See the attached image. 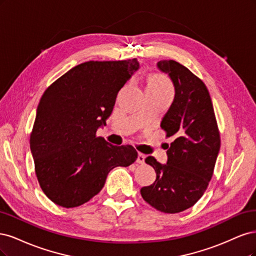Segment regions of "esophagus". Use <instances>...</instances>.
Wrapping results in <instances>:
<instances>
[{"label":"esophagus","instance_id":"esophagus-1","mask_svg":"<svg viewBox=\"0 0 256 256\" xmlns=\"http://www.w3.org/2000/svg\"><path fill=\"white\" fill-rule=\"evenodd\" d=\"M144 158H146V155L142 154V153H138V156H137V162L142 164H144Z\"/></svg>","mask_w":256,"mask_h":256}]
</instances>
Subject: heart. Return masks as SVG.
I'll return each mask as SVG.
<instances>
[{
    "label": "heart",
    "mask_w": 256,
    "mask_h": 256,
    "mask_svg": "<svg viewBox=\"0 0 256 256\" xmlns=\"http://www.w3.org/2000/svg\"><path fill=\"white\" fill-rule=\"evenodd\" d=\"M146 89H153V90H158V92H164L171 94L172 88L167 80L166 76H164L162 74L160 73H154L150 78H148V83Z\"/></svg>",
    "instance_id": "b5f03b06"
}]
</instances>
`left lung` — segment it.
Returning a JSON list of instances; mask_svg holds the SVG:
<instances>
[{
    "instance_id": "obj_1",
    "label": "left lung",
    "mask_w": 256,
    "mask_h": 256,
    "mask_svg": "<svg viewBox=\"0 0 256 256\" xmlns=\"http://www.w3.org/2000/svg\"><path fill=\"white\" fill-rule=\"evenodd\" d=\"M158 69L168 74L176 89L174 100L160 123L167 137L174 140L167 150V164L153 156L144 160L154 168L156 180L140 189V194L158 210L176 214L192 208L208 188L220 150V136L203 82L174 60H160Z\"/></svg>"
}]
</instances>
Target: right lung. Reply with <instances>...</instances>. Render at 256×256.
<instances>
[{
    "mask_svg": "<svg viewBox=\"0 0 256 256\" xmlns=\"http://www.w3.org/2000/svg\"><path fill=\"white\" fill-rule=\"evenodd\" d=\"M138 69L136 58L83 62L41 96L30 152L40 187L55 204L71 208L88 202L101 192L110 170L136 160L132 146H112L96 134Z\"/></svg>",
    "mask_w": 256,
    "mask_h": 256,
    "instance_id": "1",
    "label": "right lung"
}]
</instances>
